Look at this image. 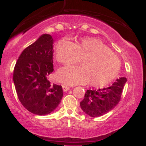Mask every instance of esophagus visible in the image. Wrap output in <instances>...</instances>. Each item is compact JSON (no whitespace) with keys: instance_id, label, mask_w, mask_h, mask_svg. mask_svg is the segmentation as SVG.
<instances>
[{"instance_id":"34e87169","label":"esophagus","mask_w":146,"mask_h":146,"mask_svg":"<svg viewBox=\"0 0 146 146\" xmlns=\"http://www.w3.org/2000/svg\"><path fill=\"white\" fill-rule=\"evenodd\" d=\"M62 88H63L64 92H67L68 90L70 89L69 87H68V86H62Z\"/></svg>"}]
</instances>
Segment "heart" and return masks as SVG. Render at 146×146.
<instances>
[{"label": "heart", "mask_w": 146, "mask_h": 146, "mask_svg": "<svg viewBox=\"0 0 146 146\" xmlns=\"http://www.w3.org/2000/svg\"><path fill=\"white\" fill-rule=\"evenodd\" d=\"M56 56L63 64L83 60L82 66H66L58 71V81L69 86L91 82L93 86H105L115 80L121 68L119 59L101 40L93 38H84L77 44L63 38L56 45Z\"/></svg>", "instance_id": "heart-1"}]
</instances>
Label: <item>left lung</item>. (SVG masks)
<instances>
[{"instance_id":"obj_1","label":"left lung","mask_w":146,"mask_h":146,"mask_svg":"<svg viewBox=\"0 0 146 146\" xmlns=\"http://www.w3.org/2000/svg\"><path fill=\"white\" fill-rule=\"evenodd\" d=\"M127 79L119 78L111 86L98 90H87L84 100L80 102L82 110L93 117L105 115L113 109L120 101L122 90Z\"/></svg>"}]
</instances>
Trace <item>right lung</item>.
<instances>
[{
  "label": "right lung",
  "instance_id": "1",
  "mask_svg": "<svg viewBox=\"0 0 146 146\" xmlns=\"http://www.w3.org/2000/svg\"><path fill=\"white\" fill-rule=\"evenodd\" d=\"M53 39L43 34L23 50L14 70V83L18 98L31 113H52L61 102L62 87L48 80L53 71Z\"/></svg>",
  "mask_w": 146,
  "mask_h": 146
}]
</instances>
